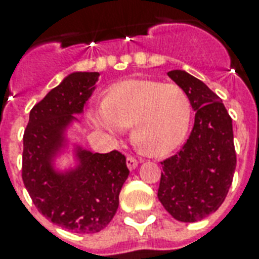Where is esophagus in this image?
Here are the masks:
<instances>
[{
    "mask_svg": "<svg viewBox=\"0 0 259 259\" xmlns=\"http://www.w3.org/2000/svg\"><path fill=\"white\" fill-rule=\"evenodd\" d=\"M126 166L129 170H136L137 166H138V160L134 159L133 156H127L126 158Z\"/></svg>",
    "mask_w": 259,
    "mask_h": 259,
    "instance_id": "1",
    "label": "esophagus"
}]
</instances>
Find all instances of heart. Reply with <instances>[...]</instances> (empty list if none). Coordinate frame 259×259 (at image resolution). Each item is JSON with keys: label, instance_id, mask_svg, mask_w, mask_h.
I'll list each match as a JSON object with an SVG mask.
<instances>
[{"label": "heart", "instance_id": "obj_1", "mask_svg": "<svg viewBox=\"0 0 259 259\" xmlns=\"http://www.w3.org/2000/svg\"><path fill=\"white\" fill-rule=\"evenodd\" d=\"M88 117L112 138H119L132 126V140L143 153L164 156L183 143L192 105L177 84L129 79L109 87L104 101L89 108Z\"/></svg>", "mask_w": 259, "mask_h": 259}]
</instances>
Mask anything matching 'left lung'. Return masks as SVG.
Returning a JSON list of instances; mask_svg holds the SVG:
<instances>
[{
	"label": "left lung",
	"mask_w": 259,
	"mask_h": 259,
	"mask_svg": "<svg viewBox=\"0 0 259 259\" xmlns=\"http://www.w3.org/2000/svg\"><path fill=\"white\" fill-rule=\"evenodd\" d=\"M190 97L195 123L184 146L163 160L158 199L178 221L196 223L219 209L236 170L233 126L223 101L186 71L167 73Z\"/></svg>",
	"instance_id": "1"
}]
</instances>
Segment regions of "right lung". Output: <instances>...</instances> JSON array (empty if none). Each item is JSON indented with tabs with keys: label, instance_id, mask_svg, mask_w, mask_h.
I'll return each mask as SVG.
<instances>
[{
	"label": "right lung",
	"instance_id": "add662e5",
	"mask_svg": "<svg viewBox=\"0 0 259 259\" xmlns=\"http://www.w3.org/2000/svg\"><path fill=\"white\" fill-rule=\"evenodd\" d=\"M99 72H72L30 112L23 134L22 179L32 203L46 219L75 233H96L112 221L119 192L129 177L117 150L99 154L73 147L76 164L55 168L67 149L66 132L92 96Z\"/></svg>",
	"mask_w": 259,
	"mask_h": 259
}]
</instances>
